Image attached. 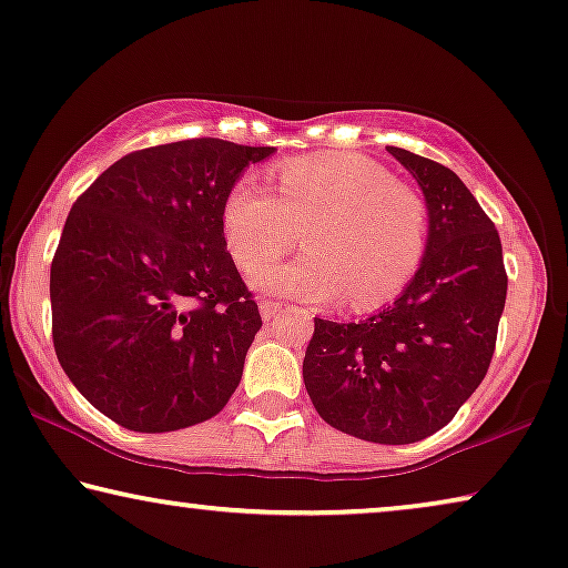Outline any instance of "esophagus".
Returning <instances> with one entry per match:
<instances>
[{"label": "esophagus", "mask_w": 568, "mask_h": 568, "mask_svg": "<svg viewBox=\"0 0 568 568\" xmlns=\"http://www.w3.org/2000/svg\"><path fill=\"white\" fill-rule=\"evenodd\" d=\"M281 308H283V303L270 301V298H260V314H262V318H265V322H270V318H273Z\"/></svg>", "instance_id": "34e87169"}]
</instances>
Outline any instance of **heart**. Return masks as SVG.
<instances>
[{
    "mask_svg": "<svg viewBox=\"0 0 568 568\" xmlns=\"http://www.w3.org/2000/svg\"><path fill=\"white\" fill-rule=\"evenodd\" d=\"M265 182L239 180L223 203V236L244 273L268 265L302 231L307 250L285 266L260 270L254 285L306 301L347 293L355 308L394 298L427 250V205L363 154L287 159Z\"/></svg>",
    "mask_w": 568,
    "mask_h": 568,
    "instance_id": "b5f03b06",
    "label": "heart"
}]
</instances>
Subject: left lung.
Segmentation results:
<instances>
[{
	"mask_svg": "<svg viewBox=\"0 0 568 568\" xmlns=\"http://www.w3.org/2000/svg\"><path fill=\"white\" fill-rule=\"evenodd\" d=\"M425 193L427 250L404 293L363 322L314 318L303 383L339 433L409 445L455 417L489 371L507 298L497 229L447 166L386 146Z\"/></svg>",
	"mask_w": 568,
	"mask_h": 568,
	"instance_id": "obj_1",
	"label": "left lung"
}]
</instances>
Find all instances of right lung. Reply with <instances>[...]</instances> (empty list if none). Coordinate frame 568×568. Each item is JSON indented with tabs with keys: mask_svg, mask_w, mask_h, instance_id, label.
<instances>
[{
	"mask_svg": "<svg viewBox=\"0 0 568 568\" xmlns=\"http://www.w3.org/2000/svg\"><path fill=\"white\" fill-rule=\"evenodd\" d=\"M273 151L221 139L141 149L71 205L51 262L55 357L121 427H193L242 381L262 318L221 215L246 166Z\"/></svg>",
	"mask_w": 568,
	"mask_h": 568,
	"instance_id": "obj_1",
	"label": "right lung"
}]
</instances>
